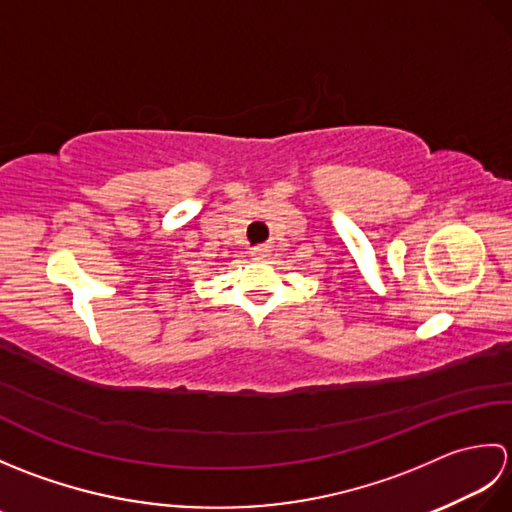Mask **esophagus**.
Here are the masks:
<instances>
[{
	"mask_svg": "<svg viewBox=\"0 0 512 512\" xmlns=\"http://www.w3.org/2000/svg\"><path fill=\"white\" fill-rule=\"evenodd\" d=\"M268 255H270L268 246H255V248H250V257H253V259H264V257H268Z\"/></svg>",
	"mask_w": 512,
	"mask_h": 512,
	"instance_id": "1",
	"label": "esophagus"
}]
</instances>
